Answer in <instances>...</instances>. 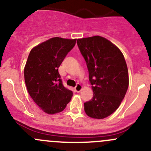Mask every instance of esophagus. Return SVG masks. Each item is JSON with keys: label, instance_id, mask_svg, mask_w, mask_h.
<instances>
[{"label": "esophagus", "instance_id": "obj_1", "mask_svg": "<svg viewBox=\"0 0 151 151\" xmlns=\"http://www.w3.org/2000/svg\"><path fill=\"white\" fill-rule=\"evenodd\" d=\"M74 89H75L76 92L79 93V92H80L82 90H83V86H82L80 84H77V85H76L75 88H74Z\"/></svg>", "mask_w": 151, "mask_h": 151}]
</instances>
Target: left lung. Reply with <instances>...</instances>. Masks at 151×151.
Returning a JSON list of instances; mask_svg holds the SVG:
<instances>
[{
    "label": "left lung",
    "mask_w": 151,
    "mask_h": 151,
    "mask_svg": "<svg viewBox=\"0 0 151 151\" xmlns=\"http://www.w3.org/2000/svg\"><path fill=\"white\" fill-rule=\"evenodd\" d=\"M86 61L93 96L84 104L86 115L103 119L121 104L129 87L127 65L122 52L112 42L100 36L77 39Z\"/></svg>",
    "instance_id": "obj_1"
}]
</instances>
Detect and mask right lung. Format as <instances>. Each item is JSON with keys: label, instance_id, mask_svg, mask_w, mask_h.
Here are the masks:
<instances>
[{"label": "right lung", "instance_id": "add662e5", "mask_svg": "<svg viewBox=\"0 0 151 151\" xmlns=\"http://www.w3.org/2000/svg\"><path fill=\"white\" fill-rule=\"evenodd\" d=\"M77 39L53 37L33 47L24 68L27 90L41 109L50 115L62 112L72 91L62 84L58 68Z\"/></svg>", "mask_w": 151, "mask_h": 151}]
</instances>
